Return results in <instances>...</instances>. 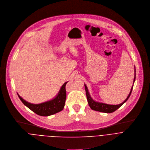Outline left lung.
Listing matches in <instances>:
<instances>
[{"label":"left lung","instance_id":"obj_1","mask_svg":"<svg viewBox=\"0 0 150 150\" xmlns=\"http://www.w3.org/2000/svg\"><path fill=\"white\" fill-rule=\"evenodd\" d=\"M135 76H134V83L135 82ZM133 86H134V85H132V86L131 87V89L130 93L128 95L127 99L122 103L116 105H108V104L100 103V102H98L95 101L92 98L91 95H90L87 87L84 84L85 91H86V96H87V100L89 106L91 107V108L92 110L101 112H104V113H112V112H115L116 110H117V109L120 108L124 103H125L127 101V100L128 99V98H129V96L131 94L132 88H133Z\"/></svg>","mask_w":150,"mask_h":150}]
</instances>
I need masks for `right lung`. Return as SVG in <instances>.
Returning a JSON list of instances; mask_svg holds the SVG:
<instances>
[{"label": "right lung", "instance_id": "1", "mask_svg": "<svg viewBox=\"0 0 150 150\" xmlns=\"http://www.w3.org/2000/svg\"><path fill=\"white\" fill-rule=\"evenodd\" d=\"M67 82L68 81L63 84L58 93L54 99L40 104L29 103L23 99L18 93L17 94L22 102L29 109H31L38 115L48 116L60 112L63 109L66 99V85Z\"/></svg>", "mask_w": 150, "mask_h": 150}]
</instances>
